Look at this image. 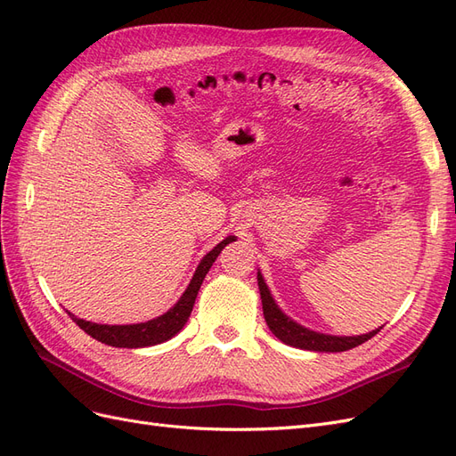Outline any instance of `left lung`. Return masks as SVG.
Wrapping results in <instances>:
<instances>
[{
	"label": "left lung",
	"instance_id": "8db88e82",
	"mask_svg": "<svg viewBox=\"0 0 456 456\" xmlns=\"http://www.w3.org/2000/svg\"><path fill=\"white\" fill-rule=\"evenodd\" d=\"M256 280H258L260 298H262V310H265V320L272 333L281 342L289 344V346H295L300 350H312V352H346L360 346V344H363L365 340L372 338L382 329L379 327L367 335H357V337H333V335L315 333V330H310L306 327L295 323L291 317H287L278 308L260 272L256 273Z\"/></svg>",
	"mask_w": 456,
	"mask_h": 456
}]
</instances>
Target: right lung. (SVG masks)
<instances>
[{"label": "right lung", "mask_w": 456, "mask_h": 456, "mask_svg": "<svg viewBox=\"0 0 456 456\" xmlns=\"http://www.w3.org/2000/svg\"><path fill=\"white\" fill-rule=\"evenodd\" d=\"M233 240H236L233 236L226 238L224 241H220L213 251H209L203 256L194 273V278H191L181 300H178L167 314L156 317V320H150L146 323H134V325H99V323L79 320V317H76L70 312H68V315H70L87 335H91L94 340H99L102 344H108V346H116V348L156 346V344L173 338L178 330L184 327V323L188 322V317L191 314V308H194L198 291L205 280L207 272H209V268L213 266V262L216 260L220 251H223L224 247Z\"/></svg>", "instance_id": "1"}]
</instances>
